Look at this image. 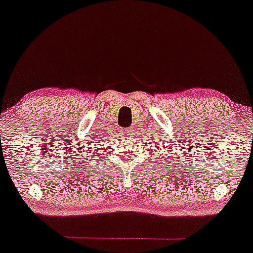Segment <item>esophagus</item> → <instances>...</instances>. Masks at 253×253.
<instances>
[{"mask_svg":"<svg viewBox=\"0 0 253 253\" xmlns=\"http://www.w3.org/2000/svg\"><path fill=\"white\" fill-rule=\"evenodd\" d=\"M125 133H126L127 135H131V134H133V130H131L130 128H129V129H126V130H125Z\"/></svg>","mask_w":253,"mask_h":253,"instance_id":"1","label":"esophagus"}]
</instances>
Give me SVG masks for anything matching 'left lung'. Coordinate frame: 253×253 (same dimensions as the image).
<instances>
[{
  "label": "left lung",
  "instance_id": "left-lung-1",
  "mask_svg": "<svg viewBox=\"0 0 253 253\" xmlns=\"http://www.w3.org/2000/svg\"><path fill=\"white\" fill-rule=\"evenodd\" d=\"M158 147H159V145H158ZM163 158H164V157H163Z\"/></svg>",
  "mask_w": 253,
  "mask_h": 253
}]
</instances>
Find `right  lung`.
Here are the masks:
<instances>
[{
	"mask_svg": "<svg viewBox=\"0 0 253 253\" xmlns=\"http://www.w3.org/2000/svg\"><path fill=\"white\" fill-rule=\"evenodd\" d=\"M105 138H106V137L104 136V135H97V136H95L94 140H91V141H90V143H101V141L103 142V140H105ZM95 140L96 141V142H94ZM88 148H89V149H88L87 151H90V152H89V155H91V151H92V150H90V148H94V144L90 145V147H88ZM102 148H103V147H99V144H97V148L95 149V151L101 150ZM87 151H84L83 155H87ZM84 161H86V159H84Z\"/></svg>",
	"mask_w": 253,
	"mask_h": 253,
	"instance_id": "right-lung-1",
	"label": "right lung"
}]
</instances>
